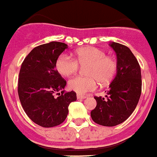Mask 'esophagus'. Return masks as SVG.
<instances>
[{"label": "esophagus", "mask_w": 157, "mask_h": 157, "mask_svg": "<svg viewBox=\"0 0 157 157\" xmlns=\"http://www.w3.org/2000/svg\"><path fill=\"white\" fill-rule=\"evenodd\" d=\"M77 98L79 99V100H82V99L86 98V96H82V95H79V94H78Z\"/></svg>", "instance_id": "esophagus-1"}]
</instances>
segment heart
<instances>
[{"label":"heart","instance_id":"b5f03b06","mask_svg":"<svg viewBox=\"0 0 157 157\" xmlns=\"http://www.w3.org/2000/svg\"><path fill=\"white\" fill-rule=\"evenodd\" d=\"M87 65L85 73L87 76H75L69 80V88L79 95L95 91L101 84L111 82L117 69V60L113 56L106 55L105 50L96 47H84L75 52V59L67 54H61L56 60L55 67L64 76L75 74L79 66Z\"/></svg>","mask_w":157,"mask_h":157}]
</instances>
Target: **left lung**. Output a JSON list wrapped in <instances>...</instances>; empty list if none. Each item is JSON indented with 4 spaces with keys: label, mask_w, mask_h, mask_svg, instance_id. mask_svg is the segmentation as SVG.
Masks as SVG:
<instances>
[{
    "label": "left lung",
    "mask_w": 157,
    "mask_h": 157,
    "mask_svg": "<svg viewBox=\"0 0 157 157\" xmlns=\"http://www.w3.org/2000/svg\"><path fill=\"white\" fill-rule=\"evenodd\" d=\"M117 54V69L105 97L95 96L96 107L91 112L96 123L114 126L125 121L137 106L142 91L140 64L128 47L113 43Z\"/></svg>",
    "instance_id": "8db88e82"
}]
</instances>
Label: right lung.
Masks as SVG:
<instances>
[{"label": "right lung", "instance_id": "obj_1", "mask_svg": "<svg viewBox=\"0 0 157 157\" xmlns=\"http://www.w3.org/2000/svg\"><path fill=\"white\" fill-rule=\"evenodd\" d=\"M67 44L52 41L34 48L25 57L19 71L17 92L25 113L43 127L58 126L66 120L68 106L77 100L75 91H61L66 81L55 69L57 57Z\"/></svg>", "mask_w": 157, "mask_h": 157}]
</instances>
